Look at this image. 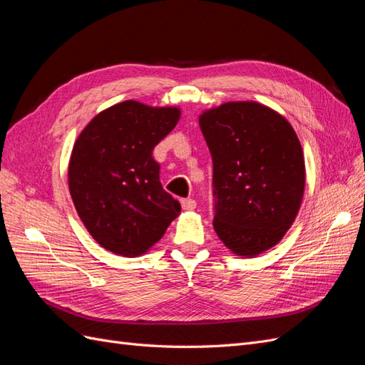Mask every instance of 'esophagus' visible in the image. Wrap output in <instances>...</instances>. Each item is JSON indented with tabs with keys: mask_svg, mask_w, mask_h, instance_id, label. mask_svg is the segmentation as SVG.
<instances>
[{
	"mask_svg": "<svg viewBox=\"0 0 365 365\" xmlns=\"http://www.w3.org/2000/svg\"><path fill=\"white\" fill-rule=\"evenodd\" d=\"M181 207L184 210H195L196 208V201L190 200V197H185V200H181Z\"/></svg>",
	"mask_w": 365,
	"mask_h": 365,
	"instance_id": "1",
	"label": "esophagus"
}]
</instances>
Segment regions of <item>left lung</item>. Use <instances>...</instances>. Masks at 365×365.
<instances>
[{"label":"left lung","instance_id":"obj_1","mask_svg":"<svg viewBox=\"0 0 365 365\" xmlns=\"http://www.w3.org/2000/svg\"><path fill=\"white\" fill-rule=\"evenodd\" d=\"M200 126L213 160L217 237L236 256L277 245L300 210L303 149L283 115L257 102L207 109Z\"/></svg>","mask_w":365,"mask_h":365}]
</instances>
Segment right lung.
<instances>
[{"label": "right lung", "mask_w": 365, "mask_h": 365, "mask_svg": "<svg viewBox=\"0 0 365 365\" xmlns=\"http://www.w3.org/2000/svg\"><path fill=\"white\" fill-rule=\"evenodd\" d=\"M180 117L176 106L126 101L98 113L77 137L70 195L88 233L105 250L141 256L180 215L181 205L163 189L152 157Z\"/></svg>", "instance_id": "add662e5"}]
</instances>
